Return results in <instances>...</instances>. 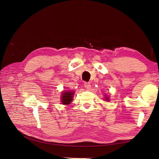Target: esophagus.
Wrapping results in <instances>:
<instances>
[{"label":"esophagus","mask_w":159,"mask_h":159,"mask_svg":"<svg viewBox=\"0 0 159 159\" xmlns=\"http://www.w3.org/2000/svg\"><path fill=\"white\" fill-rule=\"evenodd\" d=\"M84 86H85V88L87 89H89L91 88V85H90V84L89 82H85L84 83Z\"/></svg>","instance_id":"obj_1"}]
</instances>
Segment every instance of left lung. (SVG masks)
I'll return each instance as SVG.
<instances>
[{
  "label": "left lung",
  "mask_w": 159,
  "mask_h": 159,
  "mask_svg": "<svg viewBox=\"0 0 159 159\" xmlns=\"http://www.w3.org/2000/svg\"><path fill=\"white\" fill-rule=\"evenodd\" d=\"M106 100H108V98H106Z\"/></svg>",
  "instance_id": "obj_1"
}]
</instances>
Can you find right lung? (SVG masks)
Masks as SVG:
<instances>
[{"label":"right lung","mask_w":159,"mask_h":159,"mask_svg":"<svg viewBox=\"0 0 159 159\" xmlns=\"http://www.w3.org/2000/svg\"><path fill=\"white\" fill-rule=\"evenodd\" d=\"M74 93L73 91H68V92H64L62 93L61 96V103L64 105H68L71 102V101L73 100V95Z\"/></svg>","instance_id":"add662e5"}]
</instances>
